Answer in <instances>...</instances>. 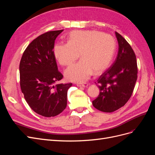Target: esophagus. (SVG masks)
Listing matches in <instances>:
<instances>
[{
  "label": "esophagus",
  "mask_w": 155,
  "mask_h": 155,
  "mask_svg": "<svg viewBox=\"0 0 155 155\" xmlns=\"http://www.w3.org/2000/svg\"><path fill=\"white\" fill-rule=\"evenodd\" d=\"M88 84L85 83H81V84H77V86L79 87H88Z\"/></svg>",
  "instance_id": "34e87169"
}]
</instances>
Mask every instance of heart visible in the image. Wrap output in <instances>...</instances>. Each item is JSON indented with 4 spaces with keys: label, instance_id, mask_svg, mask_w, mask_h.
<instances>
[{
    "label": "heart",
    "instance_id": "b5f03b06",
    "mask_svg": "<svg viewBox=\"0 0 155 155\" xmlns=\"http://www.w3.org/2000/svg\"><path fill=\"white\" fill-rule=\"evenodd\" d=\"M116 48L110 35L92 30H77L70 33L67 43L54 46V55L60 64L69 66L80 55L81 60L64 71L67 80L83 83L93 72L100 74L110 64Z\"/></svg>",
    "mask_w": 155,
    "mask_h": 155
}]
</instances>
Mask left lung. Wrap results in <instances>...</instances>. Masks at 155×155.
Returning a JSON list of instances; mask_svg holds the SVG:
<instances>
[{
	"instance_id": "left-lung-1",
	"label": "left lung",
	"mask_w": 155,
	"mask_h": 155,
	"mask_svg": "<svg viewBox=\"0 0 155 155\" xmlns=\"http://www.w3.org/2000/svg\"><path fill=\"white\" fill-rule=\"evenodd\" d=\"M118 51L114 62L97 80L100 94L92 101L93 106L102 112H112L125 105L134 91L138 67L132 47L118 32Z\"/></svg>"
}]
</instances>
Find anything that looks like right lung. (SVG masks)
Returning a JSON list of instances; mask_svg holds the SVG:
<instances>
[{
	"mask_svg": "<svg viewBox=\"0 0 155 155\" xmlns=\"http://www.w3.org/2000/svg\"><path fill=\"white\" fill-rule=\"evenodd\" d=\"M63 30L50 31L27 46L19 64L20 86L31 109L39 115L53 117L67 105V91L72 83H56L63 76L54 55L55 40Z\"/></svg>",
	"mask_w": 155,
	"mask_h": 155,
	"instance_id": "right-lung-1",
	"label": "right lung"
}]
</instances>
